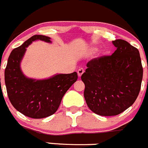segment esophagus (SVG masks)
Listing matches in <instances>:
<instances>
[{"label":"esophagus","mask_w":148,"mask_h":148,"mask_svg":"<svg viewBox=\"0 0 148 148\" xmlns=\"http://www.w3.org/2000/svg\"><path fill=\"white\" fill-rule=\"evenodd\" d=\"M84 73V69H83V68H80L79 70H78V75L79 77H81V75H83V73Z\"/></svg>","instance_id":"1"}]
</instances>
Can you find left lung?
I'll return each instance as SVG.
<instances>
[{
  "label": "left lung",
  "mask_w": 148,
  "mask_h": 148,
  "mask_svg": "<svg viewBox=\"0 0 148 148\" xmlns=\"http://www.w3.org/2000/svg\"><path fill=\"white\" fill-rule=\"evenodd\" d=\"M110 56L92 59L81 75L89 109L102 116L117 115L132 106L141 88L143 68L138 49L126 40H112Z\"/></svg>",
  "instance_id": "8db88e82"
}]
</instances>
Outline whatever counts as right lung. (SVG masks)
Masks as SVG:
<instances>
[{
	"label": "right lung",
	"mask_w": 148,
	"mask_h": 148,
	"mask_svg": "<svg viewBox=\"0 0 148 148\" xmlns=\"http://www.w3.org/2000/svg\"><path fill=\"white\" fill-rule=\"evenodd\" d=\"M36 40L50 42V38L35 35L14 49L5 67V83L8 99L16 110L32 119H43L57 110L66 91L78 79V74H59L43 81L26 78L19 64L26 48Z\"/></svg>",
	"instance_id": "add662e5"
}]
</instances>
